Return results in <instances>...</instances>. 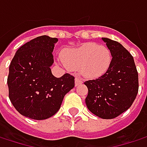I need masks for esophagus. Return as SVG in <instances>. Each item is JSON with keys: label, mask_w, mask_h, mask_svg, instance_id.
Returning <instances> with one entry per match:
<instances>
[{"label": "esophagus", "mask_w": 147, "mask_h": 147, "mask_svg": "<svg viewBox=\"0 0 147 147\" xmlns=\"http://www.w3.org/2000/svg\"><path fill=\"white\" fill-rule=\"evenodd\" d=\"M82 83V79L80 76H76L75 78V84H76V86L81 85Z\"/></svg>", "instance_id": "34e87169"}]
</instances>
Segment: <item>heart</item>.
<instances>
[{
  "mask_svg": "<svg viewBox=\"0 0 147 147\" xmlns=\"http://www.w3.org/2000/svg\"><path fill=\"white\" fill-rule=\"evenodd\" d=\"M62 62L67 67L79 70L88 78H96L105 73L111 63V53L104 45L88 42L62 53Z\"/></svg>",
  "mask_w": 147,
  "mask_h": 147,
  "instance_id": "heart-1",
  "label": "heart"
}]
</instances>
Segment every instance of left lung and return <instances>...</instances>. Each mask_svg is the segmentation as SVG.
Instances as JSON below:
<instances>
[{
  "instance_id": "1",
  "label": "left lung",
  "mask_w": 147,
  "mask_h": 147,
  "mask_svg": "<svg viewBox=\"0 0 147 147\" xmlns=\"http://www.w3.org/2000/svg\"><path fill=\"white\" fill-rule=\"evenodd\" d=\"M112 59L108 71L101 76L84 82L88 93V109L103 119H112L126 111L139 90L138 71L130 53L118 42L102 38Z\"/></svg>"
}]
</instances>
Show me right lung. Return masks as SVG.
<instances>
[{
	"label": "right lung",
	"mask_w": 147,
	"mask_h": 147,
	"mask_svg": "<svg viewBox=\"0 0 147 147\" xmlns=\"http://www.w3.org/2000/svg\"><path fill=\"white\" fill-rule=\"evenodd\" d=\"M57 38L38 36L21 46L9 66V99L23 116L43 120L59 110L65 95L75 86V77L66 73L55 77L50 66Z\"/></svg>",
	"instance_id": "right-lung-1"
}]
</instances>
